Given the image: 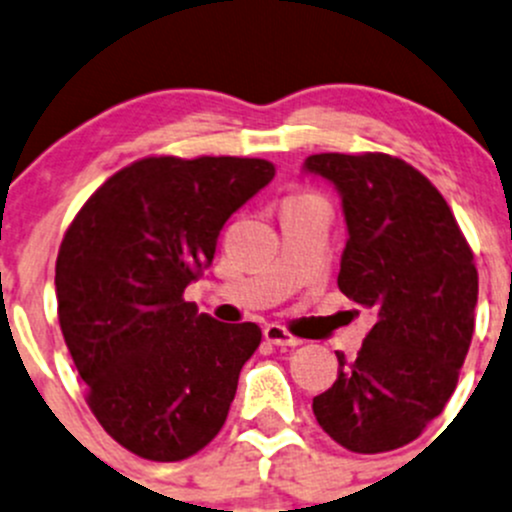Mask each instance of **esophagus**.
Here are the masks:
<instances>
[{
  "mask_svg": "<svg viewBox=\"0 0 512 512\" xmlns=\"http://www.w3.org/2000/svg\"><path fill=\"white\" fill-rule=\"evenodd\" d=\"M265 339L270 344H275V347H289V349H294V347H299V344H302V339L299 337H294V334H289L285 327H280V324H267L265 327Z\"/></svg>",
  "mask_w": 512,
  "mask_h": 512,
  "instance_id": "34e87169",
  "label": "esophagus"
}]
</instances>
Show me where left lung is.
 Listing matches in <instances>:
<instances>
[{
    "label": "left lung",
    "instance_id": "1",
    "mask_svg": "<svg viewBox=\"0 0 512 512\" xmlns=\"http://www.w3.org/2000/svg\"><path fill=\"white\" fill-rule=\"evenodd\" d=\"M304 170L342 195L349 240L337 282L376 317L354 361L337 354V381L314 396V416L349 451H394L458 384L476 324L473 252L443 195L406 160L317 153Z\"/></svg>",
    "mask_w": 512,
    "mask_h": 512
}]
</instances>
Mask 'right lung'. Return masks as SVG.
Segmentation results:
<instances>
[{
    "instance_id": "obj_1",
    "label": "right lung",
    "mask_w": 512,
    "mask_h": 512,
    "mask_svg": "<svg viewBox=\"0 0 512 512\" xmlns=\"http://www.w3.org/2000/svg\"><path fill=\"white\" fill-rule=\"evenodd\" d=\"M275 178L262 158L151 156L113 173L61 240L64 342L103 431L148 461H183L223 428L257 324L198 314L203 275L232 213Z\"/></svg>"
}]
</instances>
